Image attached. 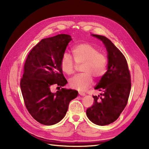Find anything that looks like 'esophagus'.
I'll list each match as a JSON object with an SVG mask.
<instances>
[{"label": "esophagus", "instance_id": "1", "mask_svg": "<svg viewBox=\"0 0 149 149\" xmlns=\"http://www.w3.org/2000/svg\"><path fill=\"white\" fill-rule=\"evenodd\" d=\"M79 94L81 96H85V93H81V92H79Z\"/></svg>", "mask_w": 149, "mask_h": 149}]
</instances>
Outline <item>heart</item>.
Returning <instances> with one entry per match:
<instances>
[{
  "instance_id": "1",
  "label": "heart",
  "mask_w": 149,
  "mask_h": 149,
  "mask_svg": "<svg viewBox=\"0 0 149 149\" xmlns=\"http://www.w3.org/2000/svg\"><path fill=\"white\" fill-rule=\"evenodd\" d=\"M72 53L75 62L68 53H65L60 60V68L65 73L71 75L74 73L77 65H82L83 73L75 75L70 79L71 88L84 91L93 83V76L101 78L104 74L107 65V58L104 54L99 52L93 45L84 43L76 45Z\"/></svg>"
}]
</instances>
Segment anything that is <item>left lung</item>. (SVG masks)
<instances>
[{"label":"left lung","instance_id":"8db88e82","mask_svg":"<svg viewBox=\"0 0 149 149\" xmlns=\"http://www.w3.org/2000/svg\"><path fill=\"white\" fill-rule=\"evenodd\" d=\"M92 36L101 40L107 52V71L94 88L102 91L93 96L94 104L86 110L92 123L106 125L114 123L127 104L131 88L129 67L125 56L110 40L102 35Z\"/></svg>","mask_w":149,"mask_h":149}]
</instances>
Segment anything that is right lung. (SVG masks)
Masks as SVG:
<instances>
[{
    "mask_svg": "<svg viewBox=\"0 0 149 149\" xmlns=\"http://www.w3.org/2000/svg\"><path fill=\"white\" fill-rule=\"evenodd\" d=\"M72 38L60 34L42 39L26 58L20 88L25 105L30 115L39 123L51 125L64 118L70 102L78 92L61 88L55 93L51 87L61 88L68 83L60 68V60Z\"/></svg>",
    "mask_w": 149,
    "mask_h": 149,
    "instance_id": "1",
    "label": "right lung"
}]
</instances>
